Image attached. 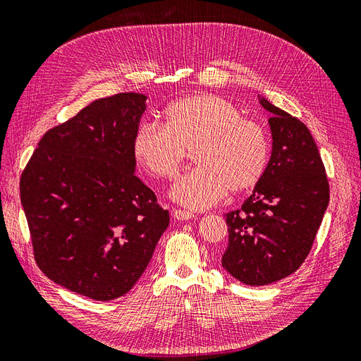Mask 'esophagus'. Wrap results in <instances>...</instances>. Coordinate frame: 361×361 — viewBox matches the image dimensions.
Segmentation results:
<instances>
[{
	"label": "esophagus",
	"instance_id": "obj_1",
	"mask_svg": "<svg viewBox=\"0 0 361 361\" xmlns=\"http://www.w3.org/2000/svg\"><path fill=\"white\" fill-rule=\"evenodd\" d=\"M173 216L176 218L178 221H187V220H191V218L194 216V214L188 212V211H182V209H174L173 211Z\"/></svg>",
	"mask_w": 361,
	"mask_h": 361
}]
</instances>
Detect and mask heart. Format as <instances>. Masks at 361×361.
<instances>
[{
    "label": "heart",
    "instance_id": "heart-1",
    "mask_svg": "<svg viewBox=\"0 0 361 361\" xmlns=\"http://www.w3.org/2000/svg\"><path fill=\"white\" fill-rule=\"evenodd\" d=\"M192 150L197 164L170 188V197L190 209H204L227 191L243 194L265 178L271 143L267 129L244 118L226 97L199 93L171 102L164 125L145 122L133 140V152L149 174L170 179Z\"/></svg>",
    "mask_w": 361,
    "mask_h": 361
}]
</instances>
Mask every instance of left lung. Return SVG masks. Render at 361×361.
I'll list each match as a JSON object with an SVG mask.
<instances>
[{
  "mask_svg": "<svg viewBox=\"0 0 361 361\" xmlns=\"http://www.w3.org/2000/svg\"><path fill=\"white\" fill-rule=\"evenodd\" d=\"M271 113L272 150L265 178L241 209L226 214L223 268L244 285L264 286L297 271L307 257L330 200L318 146L302 122L259 97Z\"/></svg>",
  "mask_w": 361,
  "mask_h": 361,
  "instance_id": "8db88e82",
  "label": "left lung"
}]
</instances>
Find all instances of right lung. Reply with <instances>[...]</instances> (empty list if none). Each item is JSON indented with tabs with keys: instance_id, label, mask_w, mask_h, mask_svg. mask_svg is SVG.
Masks as SVG:
<instances>
[{
	"instance_id": "obj_1",
	"label": "right lung",
	"mask_w": 361,
	"mask_h": 361,
	"mask_svg": "<svg viewBox=\"0 0 361 361\" xmlns=\"http://www.w3.org/2000/svg\"><path fill=\"white\" fill-rule=\"evenodd\" d=\"M146 101L134 92L93 101L42 137L20 176L36 264L96 301L133 289L170 223L134 174L133 140Z\"/></svg>"
}]
</instances>
